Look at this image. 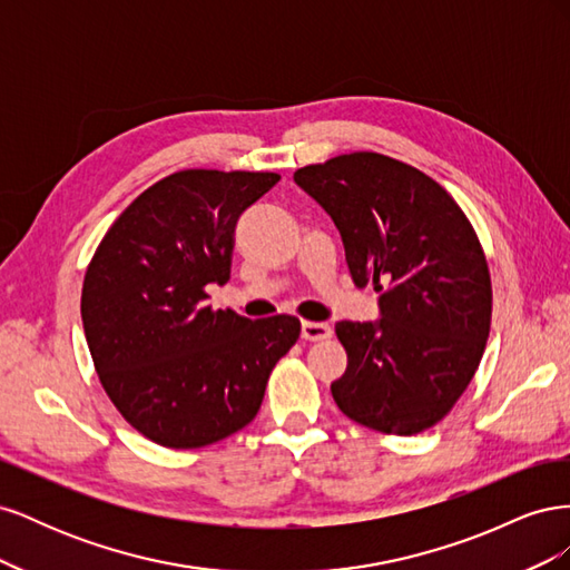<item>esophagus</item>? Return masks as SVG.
Returning a JSON list of instances; mask_svg holds the SVG:
<instances>
[{"label": "esophagus", "instance_id": "34e87169", "mask_svg": "<svg viewBox=\"0 0 570 570\" xmlns=\"http://www.w3.org/2000/svg\"><path fill=\"white\" fill-rule=\"evenodd\" d=\"M331 335H333V327L327 323H314V321L302 323V340L318 342V340H327Z\"/></svg>", "mask_w": 570, "mask_h": 570}]
</instances>
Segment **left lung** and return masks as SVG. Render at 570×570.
<instances>
[{
	"label": "left lung",
	"instance_id": "1",
	"mask_svg": "<svg viewBox=\"0 0 570 570\" xmlns=\"http://www.w3.org/2000/svg\"><path fill=\"white\" fill-rule=\"evenodd\" d=\"M295 183L333 218L352 281L383 292L377 321L335 323L347 350L335 404L387 435L423 433L469 387L490 335L492 283L471 220L433 178L375 151L304 166Z\"/></svg>",
	"mask_w": 570,
	"mask_h": 570
}]
</instances>
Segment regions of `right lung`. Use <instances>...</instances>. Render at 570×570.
Listing matches in <instances>:
<instances>
[{"label": "right lung", "mask_w": 570, "mask_h": 570, "mask_svg": "<svg viewBox=\"0 0 570 570\" xmlns=\"http://www.w3.org/2000/svg\"><path fill=\"white\" fill-rule=\"evenodd\" d=\"M281 180L249 170H178L137 197L85 273L80 314L101 387L137 433L197 450L243 430L299 318L212 308L230 278L235 223Z\"/></svg>", "instance_id": "add662e5"}]
</instances>
